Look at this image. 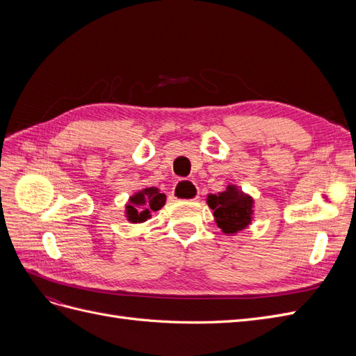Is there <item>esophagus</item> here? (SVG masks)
Listing matches in <instances>:
<instances>
[{"label": "esophagus", "mask_w": 356, "mask_h": 356, "mask_svg": "<svg viewBox=\"0 0 356 356\" xmlns=\"http://www.w3.org/2000/svg\"><path fill=\"white\" fill-rule=\"evenodd\" d=\"M172 196L178 200H195L197 199V188L191 181L182 179L172 190Z\"/></svg>", "instance_id": "34e87169"}]
</instances>
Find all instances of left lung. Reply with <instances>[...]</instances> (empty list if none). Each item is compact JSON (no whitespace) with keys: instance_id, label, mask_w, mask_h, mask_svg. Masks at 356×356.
Returning a JSON list of instances; mask_svg holds the SVG:
<instances>
[{"instance_id":"left-lung-1","label":"left lung","mask_w":356,"mask_h":356,"mask_svg":"<svg viewBox=\"0 0 356 356\" xmlns=\"http://www.w3.org/2000/svg\"><path fill=\"white\" fill-rule=\"evenodd\" d=\"M208 204L213 211L217 225L225 234L238 233L252 221V197L243 195L234 186H229L218 195H209Z\"/></svg>"}]
</instances>
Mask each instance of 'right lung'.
Segmentation results:
<instances>
[{
    "mask_svg": "<svg viewBox=\"0 0 356 356\" xmlns=\"http://www.w3.org/2000/svg\"><path fill=\"white\" fill-rule=\"evenodd\" d=\"M166 202V196L159 188L149 187L138 191L126 204V217L132 222H143L152 217V211H159Z\"/></svg>",
    "mask_w": 356,
    "mask_h": 356,
    "instance_id": "obj_1",
    "label": "right lung"
}]
</instances>
